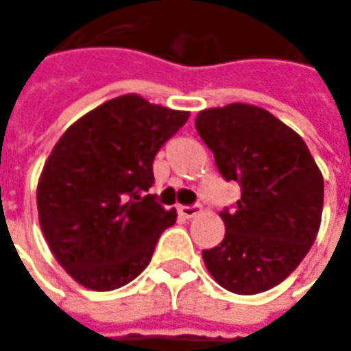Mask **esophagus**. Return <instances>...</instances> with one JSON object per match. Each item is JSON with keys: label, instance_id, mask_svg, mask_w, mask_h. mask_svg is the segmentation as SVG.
<instances>
[{"label": "esophagus", "instance_id": "1", "mask_svg": "<svg viewBox=\"0 0 351 351\" xmlns=\"http://www.w3.org/2000/svg\"><path fill=\"white\" fill-rule=\"evenodd\" d=\"M178 213H180L182 217H185V219H193L195 215L201 213V205H199V203H193V205H180V207H178Z\"/></svg>", "mask_w": 351, "mask_h": 351}]
</instances>
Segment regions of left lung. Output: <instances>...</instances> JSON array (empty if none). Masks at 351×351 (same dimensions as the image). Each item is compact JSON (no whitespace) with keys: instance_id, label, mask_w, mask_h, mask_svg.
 Masks as SVG:
<instances>
[{"instance_id":"1","label":"left lung","mask_w":351,"mask_h":351,"mask_svg":"<svg viewBox=\"0 0 351 351\" xmlns=\"http://www.w3.org/2000/svg\"><path fill=\"white\" fill-rule=\"evenodd\" d=\"M195 128L221 176L242 191L221 210L226 232L219 246L203 250L205 265L236 295L271 289L297 269L317 238L322 173L303 138L260 107L205 109Z\"/></svg>"}]
</instances>
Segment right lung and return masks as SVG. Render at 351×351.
I'll return each mask as SVG.
<instances>
[{
    "label": "right lung",
    "mask_w": 351,
    "mask_h": 351,
    "mask_svg": "<svg viewBox=\"0 0 351 351\" xmlns=\"http://www.w3.org/2000/svg\"><path fill=\"white\" fill-rule=\"evenodd\" d=\"M187 119V111L123 95L77 119L54 146L36 189L38 221L80 285L119 289L150 263L178 217L146 195L152 164Z\"/></svg>",
    "instance_id": "add662e5"
}]
</instances>
